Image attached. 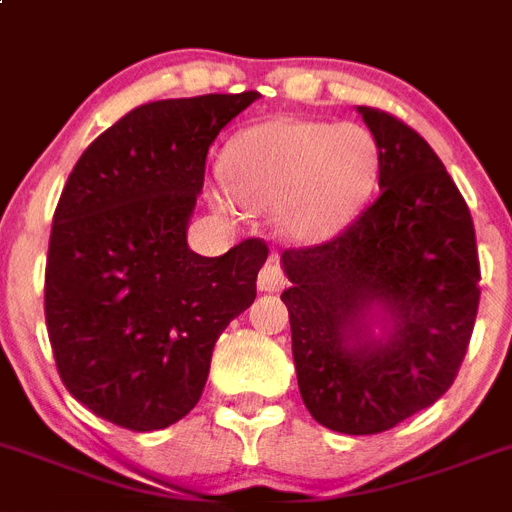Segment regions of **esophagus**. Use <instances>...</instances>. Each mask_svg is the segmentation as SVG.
Returning <instances> with one entry per match:
<instances>
[{
  "label": "esophagus",
  "mask_w": 512,
  "mask_h": 512,
  "mask_svg": "<svg viewBox=\"0 0 512 512\" xmlns=\"http://www.w3.org/2000/svg\"><path fill=\"white\" fill-rule=\"evenodd\" d=\"M283 283H286V278H283L281 265H278L275 260L265 262L260 270V275H257V286H260V291H278Z\"/></svg>",
  "instance_id": "34e87169"
}]
</instances>
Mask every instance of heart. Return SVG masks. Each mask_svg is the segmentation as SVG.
<instances>
[{"label":"heart","mask_w":512,"mask_h":512,"mask_svg":"<svg viewBox=\"0 0 512 512\" xmlns=\"http://www.w3.org/2000/svg\"><path fill=\"white\" fill-rule=\"evenodd\" d=\"M371 133L353 123L275 118L226 144L221 172L244 206L281 213L293 237L322 239L345 224L376 180ZM219 206L231 208L219 195Z\"/></svg>","instance_id":"obj_1"}]
</instances>
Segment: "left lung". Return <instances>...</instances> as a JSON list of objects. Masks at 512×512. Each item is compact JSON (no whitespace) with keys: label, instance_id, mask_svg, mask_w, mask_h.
Returning <instances> with one entry per match:
<instances>
[{"label":"left lung","instance_id":"1","mask_svg":"<svg viewBox=\"0 0 512 512\" xmlns=\"http://www.w3.org/2000/svg\"><path fill=\"white\" fill-rule=\"evenodd\" d=\"M379 149V195L335 237L283 252V304L301 399L348 435L394 428L441 399L469 348L479 252L464 195L430 144L394 115L358 108ZM373 303L389 341L365 335Z\"/></svg>","mask_w":512,"mask_h":512}]
</instances>
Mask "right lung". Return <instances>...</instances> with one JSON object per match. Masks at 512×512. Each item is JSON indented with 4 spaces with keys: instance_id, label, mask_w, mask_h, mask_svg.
<instances>
[{
    "instance_id": "obj_1",
    "label": "right lung",
    "mask_w": 512,
    "mask_h": 512,
    "mask_svg": "<svg viewBox=\"0 0 512 512\" xmlns=\"http://www.w3.org/2000/svg\"><path fill=\"white\" fill-rule=\"evenodd\" d=\"M257 92L146 102L74 164L53 213L46 327L61 381L118 428L162 430L193 410L213 345L257 296L268 244L188 247L208 146Z\"/></svg>"
}]
</instances>
